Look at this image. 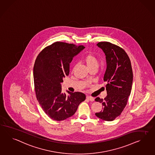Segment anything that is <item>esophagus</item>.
<instances>
[{
  "label": "esophagus",
  "mask_w": 155,
  "mask_h": 155,
  "mask_svg": "<svg viewBox=\"0 0 155 155\" xmlns=\"http://www.w3.org/2000/svg\"><path fill=\"white\" fill-rule=\"evenodd\" d=\"M87 99L89 100V101H94V98L93 97H92L91 96H89V95L87 96Z\"/></svg>",
  "instance_id": "esophagus-1"
}]
</instances>
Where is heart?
<instances>
[{"instance_id": "heart-1", "label": "heart", "mask_w": 155, "mask_h": 155, "mask_svg": "<svg viewBox=\"0 0 155 155\" xmlns=\"http://www.w3.org/2000/svg\"><path fill=\"white\" fill-rule=\"evenodd\" d=\"M83 61L89 69L94 68H98V60L97 57L92 53H87L84 57Z\"/></svg>"}]
</instances>
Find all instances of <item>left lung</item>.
Wrapping results in <instances>:
<instances>
[{
	"label": "left lung",
	"mask_w": 155,
	"mask_h": 155,
	"mask_svg": "<svg viewBox=\"0 0 155 155\" xmlns=\"http://www.w3.org/2000/svg\"><path fill=\"white\" fill-rule=\"evenodd\" d=\"M97 45L106 55L107 68L103 80L106 83L107 95L103 99L95 98L103 107L95 115L104 121H111L121 115L127 104L133 79L131 62L123 49L115 44L102 41Z\"/></svg>",
	"instance_id": "left-lung-1"
}]
</instances>
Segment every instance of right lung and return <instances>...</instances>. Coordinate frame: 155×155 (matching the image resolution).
Wrapping results in <instances>:
<instances>
[{"instance_id": "add662e5", "label": "right lung", "mask_w": 155, "mask_h": 155, "mask_svg": "<svg viewBox=\"0 0 155 155\" xmlns=\"http://www.w3.org/2000/svg\"><path fill=\"white\" fill-rule=\"evenodd\" d=\"M85 47L56 41L44 48L36 58L33 75L36 98L51 119L62 121L74 115L80 103L85 100L81 92L62 91L63 78L69 75L74 57Z\"/></svg>"}]
</instances>
